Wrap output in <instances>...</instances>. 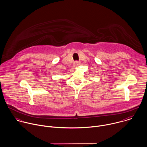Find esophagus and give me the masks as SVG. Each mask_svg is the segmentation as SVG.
I'll return each instance as SVG.
<instances>
[{"label":"esophagus","instance_id":"1","mask_svg":"<svg viewBox=\"0 0 147 147\" xmlns=\"http://www.w3.org/2000/svg\"><path fill=\"white\" fill-rule=\"evenodd\" d=\"M80 65V62H78V61H76L74 63V64H73V66L74 67H76V66H77L78 65Z\"/></svg>","mask_w":147,"mask_h":147}]
</instances>
